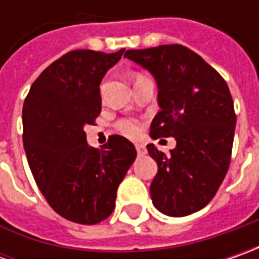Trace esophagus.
Listing matches in <instances>:
<instances>
[{"mask_svg":"<svg viewBox=\"0 0 259 259\" xmlns=\"http://www.w3.org/2000/svg\"><path fill=\"white\" fill-rule=\"evenodd\" d=\"M135 148H137V153H138V154H144L145 153V145L137 144L135 145Z\"/></svg>","mask_w":259,"mask_h":259,"instance_id":"34e87169","label":"esophagus"}]
</instances>
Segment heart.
<instances>
[{
  "label": "heart",
  "instance_id": "heart-1",
  "mask_svg": "<svg viewBox=\"0 0 259 259\" xmlns=\"http://www.w3.org/2000/svg\"><path fill=\"white\" fill-rule=\"evenodd\" d=\"M143 79H147V77L137 73V75H134V83L143 80ZM116 130L122 135L128 137V138H137L138 135L141 134V126L135 119H121V121H118Z\"/></svg>",
  "mask_w": 259,
  "mask_h": 259
}]
</instances>
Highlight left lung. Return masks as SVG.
Instances as JSON below:
<instances>
[{"instance_id": "left-lung-1", "label": "left lung", "mask_w": 259, "mask_h": 259, "mask_svg": "<svg viewBox=\"0 0 259 259\" xmlns=\"http://www.w3.org/2000/svg\"><path fill=\"white\" fill-rule=\"evenodd\" d=\"M125 57L147 69L158 86L160 111L151 138L174 137L164 154L147 145L157 163L150 186L154 206L167 216H187L209 203L228 173L236 115L225 79L182 45L126 50Z\"/></svg>"}]
</instances>
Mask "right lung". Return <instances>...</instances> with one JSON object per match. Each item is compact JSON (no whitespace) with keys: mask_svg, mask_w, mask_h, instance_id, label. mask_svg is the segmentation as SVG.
I'll return each instance as SVG.
<instances>
[{"mask_svg":"<svg viewBox=\"0 0 259 259\" xmlns=\"http://www.w3.org/2000/svg\"><path fill=\"white\" fill-rule=\"evenodd\" d=\"M124 50L66 53L35 79L23 105V144L35 183L56 213L76 224H99L112 213L137 157L121 135L101 150L89 147L83 130L101 114L99 85Z\"/></svg>","mask_w":259,"mask_h":259,"instance_id":"add662e5","label":"right lung"}]
</instances>
